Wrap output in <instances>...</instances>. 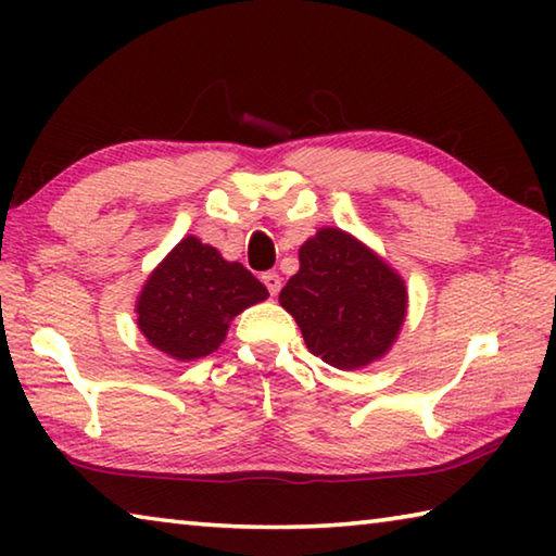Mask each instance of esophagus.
I'll list each match as a JSON object with an SVG mask.
<instances>
[{
  "mask_svg": "<svg viewBox=\"0 0 556 556\" xmlns=\"http://www.w3.org/2000/svg\"><path fill=\"white\" fill-rule=\"evenodd\" d=\"M262 281H265V287L269 289V294H271V296H277V294H279V289H281V277L277 275V271H265V275H262Z\"/></svg>",
  "mask_w": 556,
  "mask_h": 556,
  "instance_id": "1",
  "label": "esophagus"
}]
</instances>
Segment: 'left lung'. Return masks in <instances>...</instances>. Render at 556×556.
Returning <instances> with one entry per match:
<instances>
[{"instance_id":"left-lung-1","label":"left lung","mask_w":556,"mask_h":556,"mask_svg":"<svg viewBox=\"0 0 556 556\" xmlns=\"http://www.w3.org/2000/svg\"><path fill=\"white\" fill-rule=\"evenodd\" d=\"M279 304L308 351L338 370L390 353L407 318V285L378 252L341 228H318L299 248V271Z\"/></svg>"}]
</instances>
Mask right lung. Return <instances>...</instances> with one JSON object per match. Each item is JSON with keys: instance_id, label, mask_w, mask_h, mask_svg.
Instances as JSON below:
<instances>
[{"instance_id": "obj_1", "label": "right lung", "mask_w": 556, "mask_h": 556, "mask_svg": "<svg viewBox=\"0 0 556 556\" xmlns=\"http://www.w3.org/2000/svg\"><path fill=\"white\" fill-rule=\"evenodd\" d=\"M267 296L265 285L240 262L186 235L147 277L135 314L149 345L188 363L218 351L232 318Z\"/></svg>"}]
</instances>
